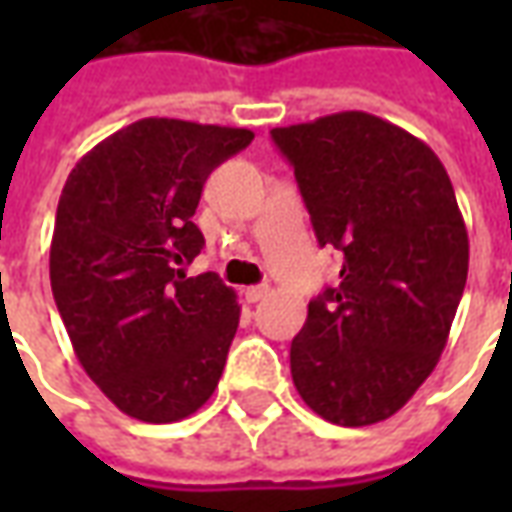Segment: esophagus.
<instances>
[{"instance_id": "esophagus-1", "label": "esophagus", "mask_w": 512, "mask_h": 512, "mask_svg": "<svg viewBox=\"0 0 512 512\" xmlns=\"http://www.w3.org/2000/svg\"><path fill=\"white\" fill-rule=\"evenodd\" d=\"M268 293H271V288H268V285H255V288L244 290V296H246V301H249V304H257V301H263Z\"/></svg>"}]
</instances>
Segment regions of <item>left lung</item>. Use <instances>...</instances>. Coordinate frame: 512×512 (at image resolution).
Returning <instances> with one entry per match:
<instances>
[{
	"mask_svg": "<svg viewBox=\"0 0 512 512\" xmlns=\"http://www.w3.org/2000/svg\"><path fill=\"white\" fill-rule=\"evenodd\" d=\"M340 285L290 343L301 400L334 425L389 419L433 373L469 271L450 175L422 139L367 112L274 128Z\"/></svg>",
	"mask_w": 512,
	"mask_h": 512,
	"instance_id": "obj_1",
	"label": "left lung"
}]
</instances>
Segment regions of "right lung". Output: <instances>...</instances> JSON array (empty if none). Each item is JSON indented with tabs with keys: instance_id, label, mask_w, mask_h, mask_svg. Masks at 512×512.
I'll use <instances>...</instances> for the list:
<instances>
[{
	"instance_id": "1",
	"label": "right lung",
	"mask_w": 512,
	"mask_h": 512,
	"mask_svg": "<svg viewBox=\"0 0 512 512\" xmlns=\"http://www.w3.org/2000/svg\"><path fill=\"white\" fill-rule=\"evenodd\" d=\"M249 128L145 117L79 158L51 235V293L76 359L123 414L178 422L213 395L238 329L235 290L186 277L205 246L191 216Z\"/></svg>"
}]
</instances>
